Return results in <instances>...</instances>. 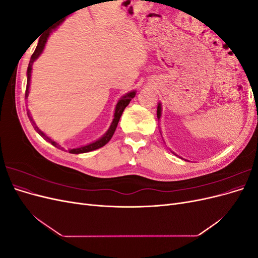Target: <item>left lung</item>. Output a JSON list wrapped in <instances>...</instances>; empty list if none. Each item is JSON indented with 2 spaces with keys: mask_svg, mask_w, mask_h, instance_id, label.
Returning a JSON list of instances; mask_svg holds the SVG:
<instances>
[{
  "mask_svg": "<svg viewBox=\"0 0 258 258\" xmlns=\"http://www.w3.org/2000/svg\"><path fill=\"white\" fill-rule=\"evenodd\" d=\"M161 112H162V110H161V103L159 102V103H158V106H157V117H158V119H160Z\"/></svg>",
  "mask_w": 258,
  "mask_h": 258,
  "instance_id": "8db88e82",
  "label": "left lung"
}]
</instances>
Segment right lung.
<instances>
[{
    "mask_svg": "<svg viewBox=\"0 0 258 258\" xmlns=\"http://www.w3.org/2000/svg\"><path fill=\"white\" fill-rule=\"evenodd\" d=\"M72 14H73V13H72ZM63 20H64V19H63ZM63 20H62V21H63ZM62 21L59 22L57 26H54V27H52L51 29H49V30L47 31V32H46L45 34H43V35L40 37V40H38L36 48H35V50H34L32 56H31V59H30V62H29V67H28V70H27L26 99L28 98L29 93H30V82H31V73H32L33 62H34L38 57L41 56L42 52L44 51L45 45H46V43H47V41H48L49 35L52 33V31H54V30H56V29L59 27V25H61ZM136 93H137L136 90H132V91L126 93V95L122 96L118 101H117V104H116V106H115V111H114V118H113V120H112L111 126H110V128L107 129V131L105 132V134H104L102 137H101V138L98 139V140H96L95 142H91V143H89V144H87V145H83V146L76 147V148H70L69 153H71V154L88 153V152L98 150V148L104 146V145L112 139V137H113V135H114V132H115V130H116L117 124H118V121H119V119H120V117H121V114H122L123 110H124V108H126V106L130 103V101L135 98ZM28 116H29L30 120H32V122H33V124H34V129L37 131V134L40 135V136H42V137L46 140V141H48V142L51 143L53 146L58 147V144H57L56 142H54L52 139H50L47 135H45L42 130H40V129H38V128L35 126V123H34V121H33V119H32V117H31V115H30V112H28Z\"/></svg>",
    "mask_w": 258,
    "mask_h": 258,
    "instance_id": "add662e5",
    "label": "right lung"
}]
</instances>
